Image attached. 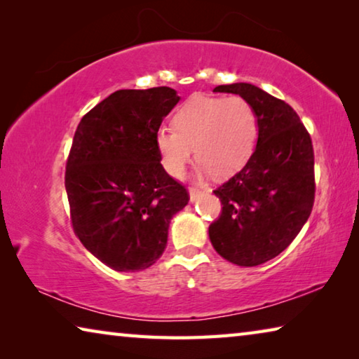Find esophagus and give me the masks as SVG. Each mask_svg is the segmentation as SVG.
I'll return each instance as SVG.
<instances>
[{
    "label": "esophagus",
    "mask_w": 359,
    "mask_h": 359,
    "mask_svg": "<svg viewBox=\"0 0 359 359\" xmlns=\"http://www.w3.org/2000/svg\"><path fill=\"white\" fill-rule=\"evenodd\" d=\"M188 193H190V201H194V199H196L199 194L203 193V190H201V188H198V187H190Z\"/></svg>",
    "instance_id": "esophagus-1"
}]
</instances>
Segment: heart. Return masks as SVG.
Here are the masks:
<instances>
[{"instance_id": "heart-1", "label": "heart", "mask_w": 359, "mask_h": 359, "mask_svg": "<svg viewBox=\"0 0 359 359\" xmlns=\"http://www.w3.org/2000/svg\"><path fill=\"white\" fill-rule=\"evenodd\" d=\"M172 126L156 131L155 144L166 171L180 177L194 155L217 177L233 174L252 155L258 139V115L241 96L196 95L172 117Z\"/></svg>"}]
</instances>
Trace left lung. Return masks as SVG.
I'll return each instance as SVG.
<instances>
[{"label": "left lung", "mask_w": 359, "mask_h": 359, "mask_svg": "<svg viewBox=\"0 0 359 359\" xmlns=\"http://www.w3.org/2000/svg\"><path fill=\"white\" fill-rule=\"evenodd\" d=\"M214 92L250 102L258 115V142L245 166L214 190L223 208L209 238L224 259L258 266L282 253L311 215L312 139L293 107L252 83L218 85Z\"/></svg>", "instance_id": "8db88e82"}]
</instances>
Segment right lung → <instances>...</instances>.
Here are the masks:
<instances>
[{"label": "right lung", "mask_w": 359, "mask_h": 359, "mask_svg": "<svg viewBox=\"0 0 359 359\" xmlns=\"http://www.w3.org/2000/svg\"><path fill=\"white\" fill-rule=\"evenodd\" d=\"M175 90H117L82 117L66 161L72 229L101 263L147 269L168 244L171 218L190 201L161 165L155 135Z\"/></svg>", "instance_id": "obj_1"}]
</instances>
